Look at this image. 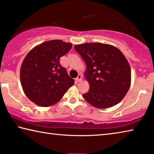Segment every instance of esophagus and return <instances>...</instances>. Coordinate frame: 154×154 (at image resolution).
<instances>
[{
    "label": "esophagus",
    "mask_w": 154,
    "mask_h": 154,
    "mask_svg": "<svg viewBox=\"0 0 154 154\" xmlns=\"http://www.w3.org/2000/svg\"><path fill=\"white\" fill-rule=\"evenodd\" d=\"M82 80V75L81 74H79V75H78L77 77L76 78V79H75V81H76L77 82H79Z\"/></svg>",
    "instance_id": "esophagus-1"
}]
</instances>
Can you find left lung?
I'll use <instances>...</instances> for the list:
<instances>
[{"label":"left lung","instance_id":"obj_1","mask_svg":"<svg viewBox=\"0 0 154 154\" xmlns=\"http://www.w3.org/2000/svg\"><path fill=\"white\" fill-rule=\"evenodd\" d=\"M86 64L85 76L90 90L83 97L93 106L105 109L117 105L129 90L131 71L128 62L116 47L100 43L75 45Z\"/></svg>","mask_w":154,"mask_h":154}]
</instances>
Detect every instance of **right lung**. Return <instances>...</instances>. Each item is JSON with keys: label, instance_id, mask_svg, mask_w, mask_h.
Masks as SVG:
<instances>
[{"label": "right lung", "instance_id": "1", "mask_svg": "<svg viewBox=\"0 0 154 154\" xmlns=\"http://www.w3.org/2000/svg\"><path fill=\"white\" fill-rule=\"evenodd\" d=\"M71 48V43L61 40L49 41L26 56L20 69L21 84L25 94L36 105H54L74 84V79L60 63V58Z\"/></svg>", "mask_w": 154, "mask_h": 154}]
</instances>
